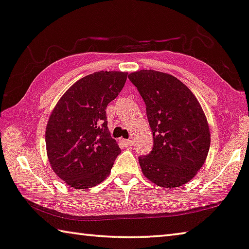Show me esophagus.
<instances>
[{
    "mask_svg": "<svg viewBox=\"0 0 249 249\" xmlns=\"http://www.w3.org/2000/svg\"><path fill=\"white\" fill-rule=\"evenodd\" d=\"M123 144H124L126 147H129V146H132V142L127 141V140H123Z\"/></svg>",
    "mask_w": 249,
    "mask_h": 249,
    "instance_id": "34e87169",
    "label": "esophagus"
}]
</instances>
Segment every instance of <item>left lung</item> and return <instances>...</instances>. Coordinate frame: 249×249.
Returning a JSON list of instances; mask_svg holds the SVG:
<instances>
[{
    "label": "left lung",
    "instance_id": "1",
    "mask_svg": "<svg viewBox=\"0 0 249 249\" xmlns=\"http://www.w3.org/2000/svg\"><path fill=\"white\" fill-rule=\"evenodd\" d=\"M146 104L154 136L150 154L141 156L147 179L161 188L180 187L203 166L211 144L208 121L191 90L171 74L155 70L129 73Z\"/></svg>",
    "mask_w": 249,
    "mask_h": 249
}]
</instances>
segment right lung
<instances>
[{"instance_id":"add662e5","label":"right lung","mask_w":249,"mask_h":249,"mask_svg":"<svg viewBox=\"0 0 249 249\" xmlns=\"http://www.w3.org/2000/svg\"><path fill=\"white\" fill-rule=\"evenodd\" d=\"M127 72L98 71L73 83L58 101L46 127V149L59 178L74 189H89L111 172L121 149L107 128V104Z\"/></svg>"}]
</instances>
